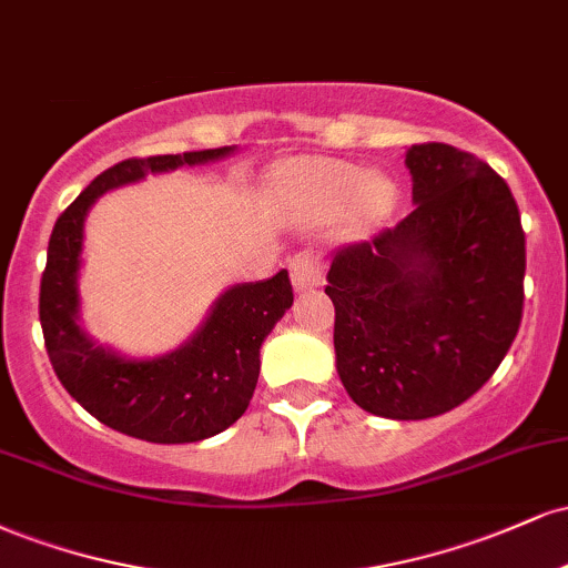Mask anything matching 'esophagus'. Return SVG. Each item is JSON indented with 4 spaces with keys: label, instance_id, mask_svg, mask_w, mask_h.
Instances as JSON below:
<instances>
[{
    "label": "esophagus",
    "instance_id": "esophagus-1",
    "mask_svg": "<svg viewBox=\"0 0 568 568\" xmlns=\"http://www.w3.org/2000/svg\"><path fill=\"white\" fill-rule=\"evenodd\" d=\"M291 280L296 285V291L317 288L323 280L321 256H315V253H298L291 262Z\"/></svg>",
    "mask_w": 568,
    "mask_h": 568
}]
</instances>
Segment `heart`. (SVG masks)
<instances>
[{
	"instance_id": "obj_1",
	"label": "heart",
	"mask_w": 568,
	"mask_h": 568,
	"mask_svg": "<svg viewBox=\"0 0 568 568\" xmlns=\"http://www.w3.org/2000/svg\"><path fill=\"white\" fill-rule=\"evenodd\" d=\"M285 197L302 221H328L342 216L357 200L368 207H387L393 202V184L368 179V171L342 160H304L293 168Z\"/></svg>"
}]
</instances>
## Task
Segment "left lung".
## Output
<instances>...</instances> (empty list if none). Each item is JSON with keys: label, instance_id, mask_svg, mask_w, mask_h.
I'll return each instance as SVG.
<instances>
[{"label": "left lung", "instance_id": "obj_1", "mask_svg": "<svg viewBox=\"0 0 568 568\" xmlns=\"http://www.w3.org/2000/svg\"><path fill=\"white\" fill-rule=\"evenodd\" d=\"M414 211L338 247L328 285L336 371L387 419H429L478 393L524 315L526 234L505 179L448 143L406 152Z\"/></svg>", "mask_w": 568, "mask_h": 568}]
</instances>
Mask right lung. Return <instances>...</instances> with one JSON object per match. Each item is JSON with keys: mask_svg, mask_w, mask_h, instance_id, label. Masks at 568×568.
Instances as JSON below:
<instances>
[{"mask_svg": "<svg viewBox=\"0 0 568 568\" xmlns=\"http://www.w3.org/2000/svg\"><path fill=\"white\" fill-rule=\"evenodd\" d=\"M234 146L202 149L116 162L61 213L50 234L48 266L39 285V323L55 376L80 406L106 427L149 443H197L219 435L251 403L258 382V349L291 310L288 270L262 283L224 291L200 331L160 357H122L101 347L80 325V253L90 205L109 189L135 184L149 173L202 165Z\"/></svg>", "mask_w": 568, "mask_h": 568, "instance_id": "obj_1", "label": "right lung"}]
</instances>
